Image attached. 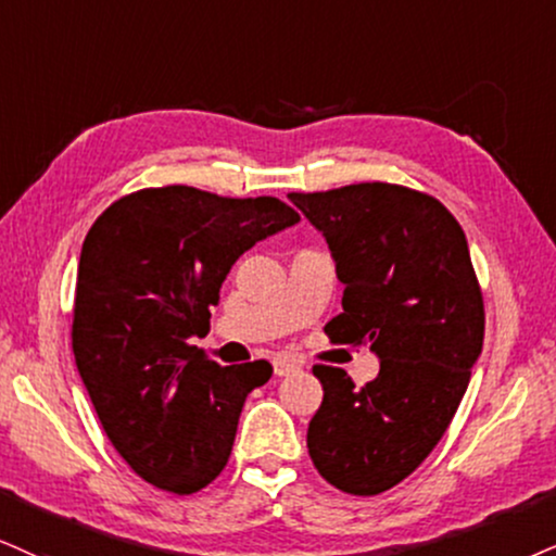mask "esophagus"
I'll use <instances>...</instances> for the list:
<instances>
[{
	"instance_id": "34e87169",
	"label": "esophagus",
	"mask_w": 556,
	"mask_h": 556,
	"mask_svg": "<svg viewBox=\"0 0 556 556\" xmlns=\"http://www.w3.org/2000/svg\"><path fill=\"white\" fill-rule=\"evenodd\" d=\"M299 368V361L289 358V355H278V358H273V371L276 376H289Z\"/></svg>"
}]
</instances>
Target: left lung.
<instances>
[{
	"label": "left lung",
	"mask_w": 556,
	"mask_h": 556,
	"mask_svg": "<svg viewBox=\"0 0 556 556\" xmlns=\"http://www.w3.org/2000/svg\"><path fill=\"white\" fill-rule=\"evenodd\" d=\"M338 265L342 314L330 342L371 345L381 368L355 387L317 363L325 396L306 445L332 488L392 490L435 448L467 392L484 340V299L469 244L438 198L392 182L289 193Z\"/></svg>",
	"instance_id": "8db88e82"
}]
</instances>
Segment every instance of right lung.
I'll return each instance as SVG.
<instances>
[{
  "label": "right lung",
  "mask_w": 556,
  "mask_h": 556,
  "mask_svg": "<svg viewBox=\"0 0 556 556\" xmlns=\"http://www.w3.org/2000/svg\"><path fill=\"white\" fill-rule=\"evenodd\" d=\"M296 222L278 198L167 185L118 198L87 231L74 358L105 435L154 488L193 495L229 462L247 394L273 366H218L190 338L211 330L239 255Z\"/></svg>",
  "instance_id": "obj_1"
}]
</instances>
